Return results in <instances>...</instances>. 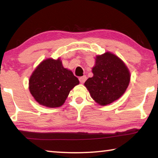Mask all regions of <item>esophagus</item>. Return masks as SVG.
<instances>
[{
    "mask_svg": "<svg viewBox=\"0 0 158 158\" xmlns=\"http://www.w3.org/2000/svg\"><path fill=\"white\" fill-rule=\"evenodd\" d=\"M86 79H87L86 76H82V77H80L79 79V81L81 82V84H83V83L85 82V81L86 80Z\"/></svg>",
    "mask_w": 158,
    "mask_h": 158,
    "instance_id": "esophagus-1",
    "label": "esophagus"
}]
</instances>
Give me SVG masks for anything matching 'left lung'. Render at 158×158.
<instances>
[{
    "label": "left lung",
    "mask_w": 158,
    "mask_h": 158,
    "mask_svg": "<svg viewBox=\"0 0 158 158\" xmlns=\"http://www.w3.org/2000/svg\"><path fill=\"white\" fill-rule=\"evenodd\" d=\"M93 76L84 85L91 98L101 106L109 105L121 97L128 87L130 73L121 58L109 52L96 56Z\"/></svg>",
    "instance_id": "1"
}]
</instances>
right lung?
Masks as SVG:
<instances>
[{"instance_id":"right-lung-1","label":"right lung","mask_w":158,"mask_h":158,"mask_svg":"<svg viewBox=\"0 0 158 158\" xmlns=\"http://www.w3.org/2000/svg\"><path fill=\"white\" fill-rule=\"evenodd\" d=\"M79 84L73 72L63 66L59 58L42 60L29 79V90L40 105L49 108L59 107L70 90Z\"/></svg>"}]
</instances>
